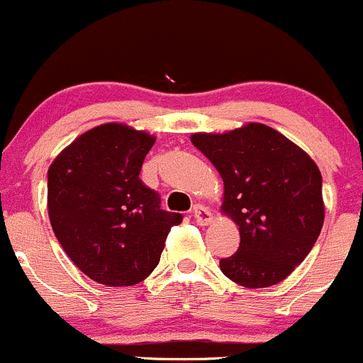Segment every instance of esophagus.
<instances>
[{"label": "esophagus", "mask_w": 363, "mask_h": 363, "mask_svg": "<svg viewBox=\"0 0 363 363\" xmlns=\"http://www.w3.org/2000/svg\"><path fill=\"white\" fill-rule=\"evenodd\" d=\"M193 217H194V220H196V224H200V225H206L212 222V212H210V210L203 205H194Z\"/></svg>", "instance_id": "obj_1"}]
</instances>
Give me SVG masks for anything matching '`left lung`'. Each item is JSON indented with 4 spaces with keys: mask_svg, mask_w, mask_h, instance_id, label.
<instances>
[{
    "mask_svg": "<svg viewBox=\"0 0 363 363\" xmlns=\"http://www.w3.org/2000/svg\"><path fill=\"white\" fill-rule=\"evenodd\" d=\"M191 143L224 181L222 210L240 225V248L220 270L246 288H267L305 260L324 224L322 175L315 162L281 133L248 123Z\"/></svg>",
    "mask_w": 363,
    "mask_h": 363,
    "instance_id": "left-lung-1",
    "label": "left lung"
}]
</instances>
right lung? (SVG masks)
Returning <instances> with one entry per match:
<instances>
[{"instance_id":"obj_1","label":"right lung","mask_w":363,"mask_h":363,"mask_svg":"<svg viewBox=\"0 0 363 363\" xmlns=\"http://www.w3.org/2000/svg\"><path fill=\"white\" fill-rule=\"evenodd\" d=\"M150 134L103 123L75 139L48 170V213L57 240L87 277L105 286L145 281L182 215L160 208L139 179Z\"/></svg>"}]
</instances>
